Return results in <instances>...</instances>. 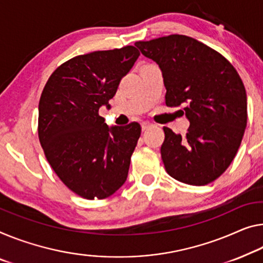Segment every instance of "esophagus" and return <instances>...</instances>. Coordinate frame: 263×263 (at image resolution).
Segmentation results:
<instances>
[{
  "label": "esophagus",
  "mask_w": 263,
  "mask_h": 263,
  "mask_svg": "<svg viewBox=\"0 0 263 263\" xmlns=\"http://www.w3.org/2000/svg\"><path fill=\"white\" fill-rule=\"evenodd\" d=\"M153 123L151 122H147V121H144V122L141 123V127H142V130H145V129H148L149 127H152Z\"/></svg>",
  "instance_id": "34e87169"
}]
</instances>
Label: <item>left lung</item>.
<instances>
[{"mask_svg":"<svg viewBox=\"0 0 263 263\" xmlns=\"http://www.w3.org/2000/svg\"><path fill=\"white\" fill-rule=\"evenodd\" d=\"M159 64L165 104L179 107L191 126L184 137L167 127L161 156L180 182L204 185L221 176L235 157L247 126V95L241 78L220 52L185 35L136 42Z\"/></svg>","mask_w":263,"mask_h":263,"instance_id":"left-lung-1","label":"left lung"}]
</instances>
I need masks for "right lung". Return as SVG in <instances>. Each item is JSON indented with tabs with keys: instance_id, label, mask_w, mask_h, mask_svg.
I'll use <instances>...</instances> for the list:
<instances>
[{
	"instance_id": "add662e5",
	"label": "right lung",
	"mask_w": 263,
	"mask_h": 263,
	"mask_svg": "<svg viewBox=\"0 0 263 263\" xmlns=\"http://www.w3.org/2000/svg\"><path fill=\"white\" fill-rule=\"evenodd\" d=\"M139 56L133 46L75 56L43 88L40 143L60 180L83 199H106L127 180L141 126L108 127L99 109L110 107L109 100Z\"/></svg>"
}]
</instances>
